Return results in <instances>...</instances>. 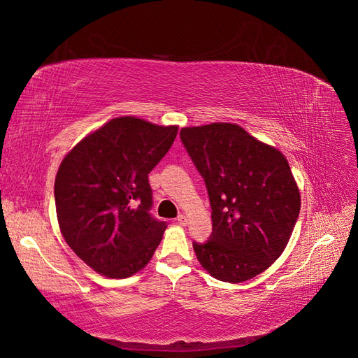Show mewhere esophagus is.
Segmentation results:
<instances>
[{"mask_svg":"<svg viewBox=\"0 0 358 358\" xmlns=\"http://www.w3.org/2000/svg\"><path fill=\"white\" fill-rule=\"evenodd\" d=\"M177 222L180 224V226H186V224H187V217H185V215H180V217L177 218Z\"/></svg>","mask_w":358,"mask_h":358,"instance_id":"34e87169","label":"esophagus"}]
</instances>
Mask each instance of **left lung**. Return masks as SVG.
<instances>
[{
	"label": "left lung",
	"mask_w": 358,
	"mask_h": 358,
	"mask_svg": "<svg viewBox=\"0 0 358 358\" xmlns=\"http://www.w3.org/2000/svg\"><path fill=\"white\" fill-rule=\"evenodd\" d=\"M180 136L212 206V235L194 243L196 259L222 282L257 276L285 250L301 212L288 160L236 123L187 127Z\"/></svg>",
	"instance_id": "obj_1"
}]
</instances>
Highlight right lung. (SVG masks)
Instances as JSON below:
<instances>
[{"label":"right lung","mask_w":358,"mask_h":358,"mask_svg":"<svg viewBox=\"0 0 358 358\" xmlns=\"http://www.w3.org/2000/svg\"><path fill=\"white\" fill-rule=\"evenodd\" d=\"M177 124L123 115L90 132L64 157L55 180L61 234L90 268L124 279L145 268L166 230L149 215L151 172Z\"/></svg>","instance_id":"add662e5"}]
</instances>
